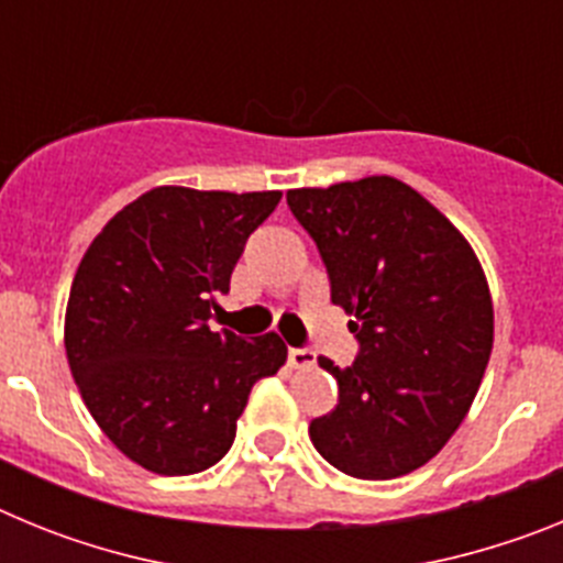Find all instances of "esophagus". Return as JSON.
Returning a JSON list of instances; mask_svg holds the SVG:
<instances>
[{
    "instance_id": "1",
    "label": "esophagus",
    "mask_w": 563,
    "mask_h": 563,
    "mask_svg": "<svg viewBox=\"0 0 563 563\" xmlns=\"http://www.w3.org/2000/svg\"><path fill=\"white\" fill-rule=\"evenodd\" d=\"M287 361H290V366H296V369H307V366L316 363V352L305 350V346H290V350H287Z\"/></svg>"
}]
</instances>
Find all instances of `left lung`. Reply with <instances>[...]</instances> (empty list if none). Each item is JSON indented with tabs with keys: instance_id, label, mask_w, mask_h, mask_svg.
<instances>
[{
	"instance_id": "8db88e82",
	"label": "left lung",
	"mask_w": 563,
	"mask_h": 563,
	"mask_svg": "<svg viewBox=\"0 0 563 563\" xmlns=\"http://www.w3.org/2000/svg\"><path fill=\"white\" fill-rule=\"evenodd\" d=\"M287 206L357 338L346 369L318 357L338 380V406L310 422L312 445L355 479L411 474L460 429L494 350L479 258L426 197L386 174L296 188Z\"/></svg>"
}]
</instances>
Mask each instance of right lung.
Returning <instances> with one entry per match:
<instances>
[{"label":"right lung","instance_id":"right-lung-1","mask_svg":"<svg viewBox=\"0 0 563 563\" xmlns=\"http://www.w3.org/2000/svg\"><path fill=\"white\" fill-rule=\"evenodd\" d=\"M278 191L161 186L129 202L84 253L69 287L64 346L103 434L163 476L217 465L236 437L253 383L287 361L276 332L208 327L213 296Z\"/></svg>","mask_w":563,"mask_h":563}]
</instances>
